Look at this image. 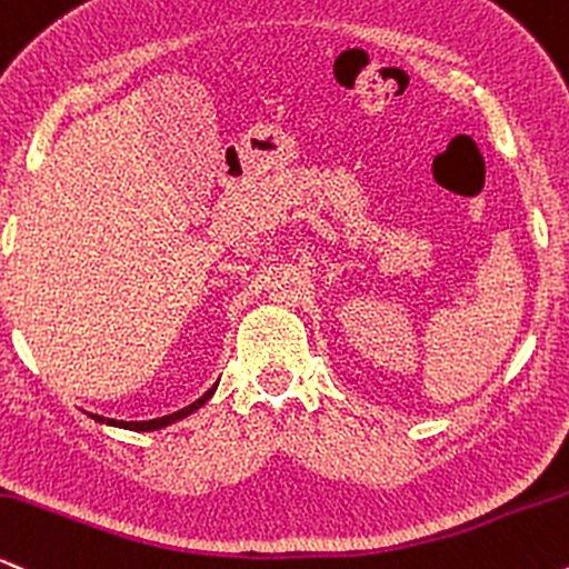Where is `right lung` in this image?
Listing matches in <instances>:
<instances>
[{
  "label": "right lung",
  "instance_id": "add662e5",
  "mask_svg": "<svg viewBox=\"0 0 569 569\" xmlns=\"http://www.w3.org/2000/svg\"><path fill=\"white\" fill-rule=\"evenodd\" d=\"M212 391H216V386H212L210 391L207 393H202V397L197 399V402L193 405H189V407H183V410H178V412H172V416H162V418H153V420H106L103 416H92L96 420H100V423H111V426H119V429H130V431H153V429H162V426H167V423H172V420H180V418H186L189 416V412H193L197 410V407H202L207 399L212 397Z\"/></svg>",
  "mask_w": 569,
  "mask_h": 569
}]
</instances>
